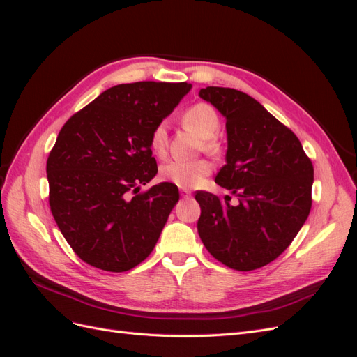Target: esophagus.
Listing matches in <instances>:
<instances>
[{
	"label": "esophagus",
	"instance_id": "obj_1",
	"mask_svg": "<svg viewBox=\"0 0 357 357\" xmlns=\"http://www.w3.org/2000/svg\"><path fill=\"white\" fill-rule=\"evenodd\" d=\"M180 195H181L183 198H189V197L192 195V192H190L189 189H185V188H183V189H180Z\"/></svg>",
	"mask_w": 357,
	"mask_h": 357
}]
</instances>
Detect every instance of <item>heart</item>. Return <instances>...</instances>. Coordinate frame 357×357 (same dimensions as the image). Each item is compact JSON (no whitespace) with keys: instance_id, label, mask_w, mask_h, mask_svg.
Segmentation results:
<instances>
[{"instance_id":"heart-1","label":"heart","mask_w":357,"mask_h":357,"mask_svg":"<svg viewBox=\"0 0 357 357\" xmlns=\"http://www.w3.org/2000/svg\"><path fill=\"white\" fill-rule=\"evenodd\" d=\"M181 123L188 129H192L201 138V149L208 153H219L222 150V144L215 132L219 131L220 119L214 107L207 102H197L183 112ZM150 147L153 152L164 158L167 155L168 147V134L165 123H158L152 134H150ZM213 171L211 162L207 159L197 160H169L160 167V177L174 183L178 188H193Z\"/></svg>"}]
</instances>
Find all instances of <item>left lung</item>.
<instances>
[{
  "label": "left lung",
  "mask_w": 357,
  "mask_h": 357,
  "mask_svg": "<svg viewBox=\"0 0 357 357\" xmlns=\"http://www.w3.org/2000/svg\"><path fill=\"white\" fill-rule=\"evenodd\" d=\"M199 96L226 117V164L214 180L240 202L198 190V234L219 262L253 271L282 255L305 223L314 168L291 129L250 95L208 86Z\"/></svg>",
  "instance_id": "1"
}]
</instances>
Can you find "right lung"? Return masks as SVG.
I'll use <instances>...</instances> for the list:
<instances>
[{"label": "right lung", "instance_id": "right-lung-1", "mask_svg": "<svg viewBox=\"0 0 357 357\" xmlns=\"http://www.w3.org/2000/svg\"><path fill=\"white\" fill-rule=\"evenodd\" d=\"M190 88L186 82L117 84L61 128L46 165L49 205L83 262L123 273L152 253L180 193L168 181L139 192L158 172L150 134Z\"/></svg>", "mask_w": 357, "mask_h": 357}]
</instances>
